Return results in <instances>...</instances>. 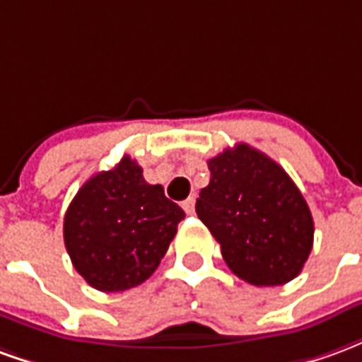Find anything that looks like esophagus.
Here are the masks:
<instances>
[{
    "instance_id": "esophagus-1",
    "label": "esophagus",
    "mask_w": 362,
    "mask_h": 362,
    "mask_svg": "<svg viewBox=\"0 0 362 362\" xmlns=\"http://www.w3.org/2000/svg\"><path fill=\"white\" fill-rule=\"evenodd\" d=\"M182 207H184V211L188 213V215H192V213L196 211V199H194V197H188V199L182 204Z\"/></svg>"
}]
</instances>
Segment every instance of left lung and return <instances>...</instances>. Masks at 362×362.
I'll use <instances>...</instances> for the list:
<instances>
[{"label": "left lung", "mask_w": 362, "mask_h": 362, "mask_svg": "<svg viewBox=\"0 0 362 362\" xmlns=\"http://www.w3.org/2000/svg\"><path fill=\"white\" fill-rule=\"evenodd\" d=\"M211 180L196 213L221 244L230 272L256 287L295 279L314 243V221L296 184L275 160L240 143L209 158Z\"/></svg>", "instance_id": "obj_1"}]
</instances>
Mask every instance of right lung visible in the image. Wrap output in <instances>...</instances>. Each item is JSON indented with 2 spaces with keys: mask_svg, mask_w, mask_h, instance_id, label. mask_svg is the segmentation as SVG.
<instances>
[{
  "mask_svg": "<svg viewBox=\"0 0 362 362\" xmlns=\"http://www.w3.org/2000/svg\"><path fill=\"white\" fill-rule=\"evenodd\" d=\"M186 217L143 168L124 157L85 182L64 217L71 264L90 287L116 293L147 281Z\"/></svg>",
  "mask_w": 362,
  "mask_h": 362,
  "instance_id": "add662e5",
  "label": "right lung"
}]
</instances>
